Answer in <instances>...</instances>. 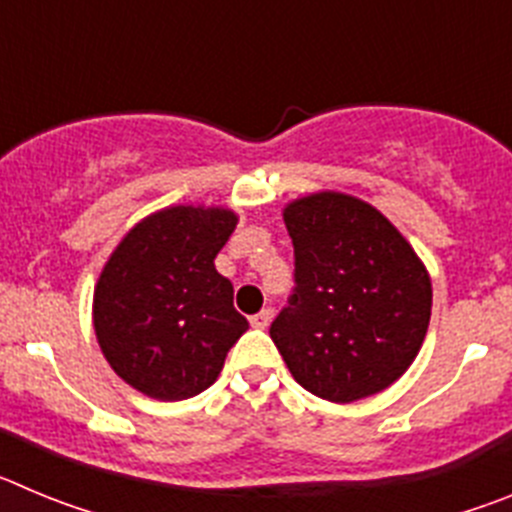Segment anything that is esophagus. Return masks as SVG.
Segmentation results:
<instances>
[{
  "label": "esophagus",
  "mask_w": 512,
  "mask_h": 512,
  "mask_svg": "<svg viewBox=\"0 0 512 512\" xmlns=\"http://www.w3.org/2000/svg\"><path fill=\"white\" fill-rule=\"evenodd\" d=\"M269 323H271V310H261V312H256V315H251L253 328L264 330V328H269Z\"/></svg>",
  "instance_id": "obj_1"
}]
</instances>
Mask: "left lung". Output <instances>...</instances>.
<instances>
[{"instance_id":"left-lung-1","label":"left lung","mask_w":512,"mask_h":512,"mask_svg":"<svg viewBox=\"0 0 512 512\" xmlns=\"http://www.w3.org/2000/svg\"><path fill=\"white\" fill-rule=\"evenodd\" d=\"M295 292L271 323L284 364L307 392L356 402L408 372L431 323L423 261L369 202L315 192L284 207Z\"/></svg>"}]
</instances>
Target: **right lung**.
<instances>
[{"label": "right lung", "instance_id": "obj_1", "mask_svg": "<svg viewBox=\"0 0 512 512\" xmlns=\"http://www.w3.org/2000/svg\"><path fill=\"white\" fill-rule=\"evenodd\" d=\"M238 215L176 205L143 217L104 264L94 287V333L120 379L153 400L207 390L248 330L215 256Z\"/></svg>", "mask_w": 512, "mask_h": 512}]
</instances>
